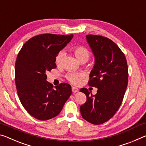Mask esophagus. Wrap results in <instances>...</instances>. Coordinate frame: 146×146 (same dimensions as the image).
<instances>
[{"instance_id": "esophagus-1", "label": "esophagus", "mask_w": 146, "mask_h": 146, "mask_svg": "<svg viewBox=\"0 0 146 146\" xmlns=\"http://www.w3.org/2000/svg\"><path fill=\"white\" fill-rule=\"evenodd\" d=\"M79 90V89H78L77 87H72V92L75 93V92H77Z\"/></svg>"}]
</instances>
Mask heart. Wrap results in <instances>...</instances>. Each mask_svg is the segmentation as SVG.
Returning a JSON list of instances; mask_svg holds the SVG:
<instances>
[{
  "instance_id": "heart-1",
  "label": "heart",
  "mask_w": 146,
  "mask_h": 146,
  "mask_svg": "<svg viewBox=\"0 0 146 146\" xmlns=\"http://www.w3.org/2000/svg\"><path fill=\"white\" fill-rule=\"evenodd\" d=\"M74 52L77 58L80 61H87L90 57V52L87 48L82 46H77L74 48ZM66 52L63 50L59 51L55 57V63L57 66L62 64L65 57ZM84 78V74L82 72H70L66 76V78L69 82L74 85H78Z\"/></svg>"
}]
</instances>
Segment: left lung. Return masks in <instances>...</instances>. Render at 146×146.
<instances>
[{"mask_svg":"<svg viewBox=\"0 0 146 146\" xmlns=\"http://www.w3.org/2000/svg\"><path fill=\"white\" fill-rule=\"evenodd\" d=\"M86 37L95 57L88 84L98 90L92 95L86 88L80 89L87 96L80 112L85 120L100 125L110 120L120 108L127 87L128 66L125 55L113 40L102 35Z\"/></svg>","mask_w":146,"mask_h":146,"instance_id":"obj_1","label":"left lung"}]
</instances>
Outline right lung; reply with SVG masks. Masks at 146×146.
Segmentation results:
<instances>
[{
    "label": "right lung",
    "mask_w": 146,
    "mask_h": 146,
    "mask_svg": "<svg viewBox=\"0 0 146 146\" xmlns=\"http://www.w3.org/2000/svg\"><path fill=\"white\" fill-rule=\"evenodd\" d=\"M74 35L40 34L26 41L19 51L15 66L17 91L28 113L39 120L58 115L72 94L71 86L61 83L54 88L46 72L56 68L55 57Z\"/></svg>",
    "instance_id": "right-lung-1"
}]
</instances>
